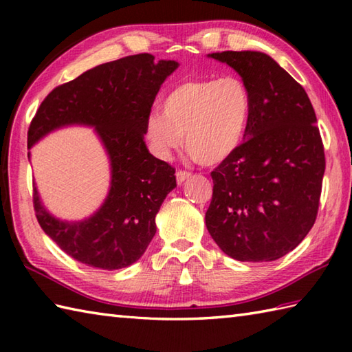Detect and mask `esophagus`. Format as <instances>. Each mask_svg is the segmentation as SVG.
Listing matches in <instances>:
<instances>
[{
  "instance_id": "obj_1",
  "label": "esophagus",
  "mask_w": 352,
  "mask_h": 352,
  "mask_svg": "<svg viewBox=\"0 0 352 352\" xmlns=\"http://www.w3.org/2000/svg\"><path fill=\"white\" fill-rule=\"evenodd\" d=\"M175 177H177V183L178 184H182L183 182H186L188 180V178L190 177V172H188V170H177V174H175Z\"/></svg>"
}]
</instances>
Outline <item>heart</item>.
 <instances>
[{
    "label": "heart",
    "instance_id": "heart-1",
    "mask_svg": "<svg viewBox=\"0 0 352 352\" xmlns=\"http://www.w3.org/2000/svg\"><path fill=\"white\" fill-rule=\"evenodd\" d=\"M251 110V89L241 77L188 80L164 96L163 113L146 118L145 136L160 157H168L184 138L193 160L218 164L241 146Z\"/></svg>",
    "mask_w": 352,
    "mask_h": 352
}]
</instances>
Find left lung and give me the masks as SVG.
Returning <instances> with one entry per match:
<instances>
[{
    "label": "left lung",
    "instance_id": "obj_1",
    "mask_svg": "<svg viewBox=\"0 0 352 352\" xmlns=\"http://www.w3.org/2000/svg\"><path fill=\"white\" fill-rule=\"evenodd\" d=\"M251 89L245 140L212 170L206 226L231 258L272 261L295 250L316 221L325 172L324 144L304 87L272 57L223 51Z\"/></svg>",
    "mask_w": 352,
    "mask_h": 352
}]
</instances>
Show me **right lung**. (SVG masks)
I'll return each instance as SVG.
<instances>
[{
	"label": "right lung",
	"instance_id": "right-lung-1",
	"mask_svg": "<svg viewBox=\"0 0 352 352\" xmlns=\"http://www.w3.org/2000/svg\"><path fill=\"white\" fill-rule=\"evenodd\" d=\"M177 68L174 60L155 63L148 52L102 63L52 89L32 119L28 148L52 130L81 124L95 126L109 154V195L89 219H56L33 183L37 222L80 263L104 271L126 267L153 241L155 214L177 182L175 169L148 151L145 122L162 83Z\"/></svg>",
	"mask_w": 352,
	"mask_h": 352
}]
</instances>
